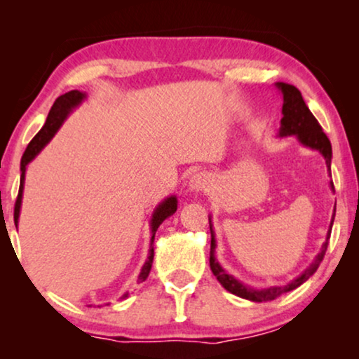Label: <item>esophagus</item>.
I'll return each instance as SVG.
<instances>
[{
    "instance_id": "1",
    "label": "esophagus",
    "mask_w": 359,
    "mask_h": 359,
    "mask_svg": "<svg viewBox=\"0 0 359 359\" xmlns=\"http://www.w3.org/2000/svg\"><path fill=\"white\" fill-rule=\"evenodd\" d=\"M210 186H212V180L208 173L204 171H199V173H194L189 180V188L193 191H208Z\"/></svg>"
}]
</instances>
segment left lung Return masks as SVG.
Segmentation results:
<instances>
[{
  "instance_id": "1",
  "label": "left lung",
  "mask_w": 359,
  "mask_h": 359,
  "mask_svg": "<svg viewBox=\"0 0 359 359\" xmlns=\"http://www.w3.org/2000/svg\"><path fill=\"white\" fill-rule=\"evenodd\" d=\"M276 88L283 93V119H281V127H279V137H287V135H296L297 140L301 142L302 145L309 147V149L318 150L325 158L327 168L330 171V163H332V145L328 137L323 134L320 124L318 121L313 117V114L309 109L306 101L302 100L301 91L297 90L296 86L287 85V83L278 81ZM332 175V173H330ZM332 191H335L333 188V183L330 181ZM333 219H335V212L332 215V222H330V229L327 232V240L325 243L322 245L320 252L313 259L311 266H309L306 271H304L301 276H297L296 279H292L291 283L284 284V286H271L266 289H253L247 286V284L240 283L238 279H235L233 276L227 274V271L220 266L217 259H215V233L212 230V224H210L209 219V227H210V258H209V264L210 269H212L214 276L217 278V281L222 284V286L227 289L229 292L235 294V296L248 299V301L253 302H268V301H274V299L281 296V294H286L292 289H296L301 286L302 283H306L309 278L312 276L313 273L317 271L318 264L322 263L323 257H325L327 247H328V238H330L332 233V225H333Z\"/></svg>"
}]
</instances>
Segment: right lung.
Wrapping results in <instances>:
<instances>
[{
	"mask_svg": "<svg viewBox=\"0 0 359 359\" xmlns=\"http://www.w3.org/2000/svg\"><path fill=\"white\" fill-rule=\"evenodd\" d=\"M86 95L85 93L73 90L68 91L65 95L58 96L57 101L53 102L50 112H48L46 124L41 130L37 132L36 137L29 142L26 151H24L22 158H21V183H19V193H18V199L16 204H14V224L18 227V220H19V212H21V203H22V191H24V176H26V168L31 161L36 158L39 151H41L43 147H46L53 135L57 134V130L60 129V126L63 124V121L67 119V116L70 114L72 109H75L78 104H81V101L85 100ZM178 209V199L176 196H170L166 198L163 203L158 204V208L154 210V215H151L150 220V229H151V238H150V250H149V258L144 266H142V271L139 274V279L137 283H144L147 278H149V273L151 269V263H154V240H155V233L161 222L170 215H173ZM129 296V294H124V297Z\"/></svg>",
	"mask_w": 359,
	"mask_h": 359,
	"instance_id": "obj_1",
	"label": "right lung"
}]
</instances>
